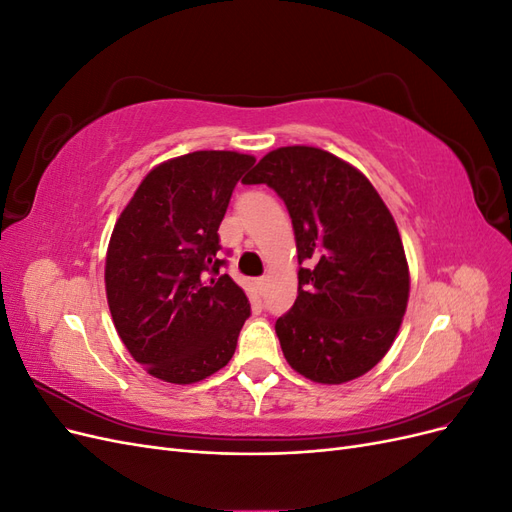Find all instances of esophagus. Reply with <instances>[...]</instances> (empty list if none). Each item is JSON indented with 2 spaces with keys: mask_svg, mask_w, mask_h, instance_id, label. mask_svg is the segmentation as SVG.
Segmentation results:
<instances>
[{
  "mask_svg": "<svg viewBox=\"0 0 512 512\" xmlns=\"http://www.w3.org/2000/svg\"><path fill=\"white\" fill-rule=\"evenodd\" d=\"M256 286H258L260 294H265V290H267V277H258V280H256Z\"/></svg>",
  "mask_w": 512,
  "mask_h": 512,
  "instance_id": "34e87169",
  "label": "esophagus"
}]
</instances>
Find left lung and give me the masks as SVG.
<instances>
[{"label": "left lung", "instance_id": "8db88e82", "mask_svg": "<svg viewBox=\"0 0 512 512\" xmlns=\"http://www.w3.org/2000/svg\"><path fill=\"white\" fill-rule=\"evenodd\" d=\"M243 183H267L290 213L299 297L275 322L286 361L320 384L359 378L393 346L410 294L397 224L369 179L333 153L292 145Z\"/></svg>", "mask_w": 512, "mask_h": 512}]
</instances>
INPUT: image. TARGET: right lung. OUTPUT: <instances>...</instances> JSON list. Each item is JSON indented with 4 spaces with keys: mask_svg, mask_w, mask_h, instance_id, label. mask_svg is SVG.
Wrapping results in <instances>:
<instances>
[{
    "mask_svg": "<svg viewBox=\"0 0 512 512\" xmlns=\"http://www.w3.org/2000/svg\"><path fill=\"white\" fill-rule=\"evenodd\" d=\"M254 162L237 151L162 162L119 215L104 267L108 309L123 346L153 378L192 384L235 354L250 301L220 273L218 228Z\"/></svg>",
    "mask_w": 512,
    "mask_h": 512,
    "instance_id": "add662e5",
    "label": "right lung"
}]
</instances>
